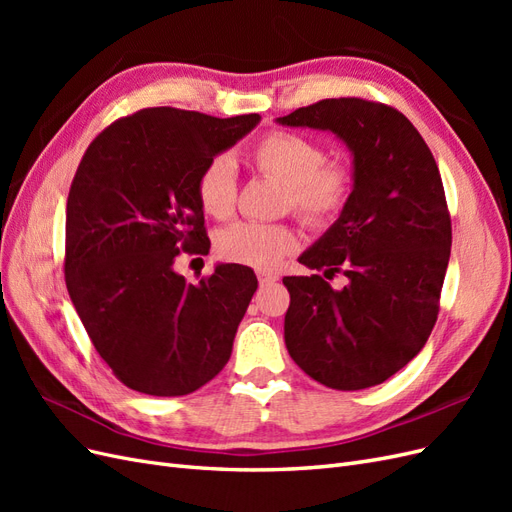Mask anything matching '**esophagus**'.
Segmentation results:
<instances>
[{
  "label": "esophagus",
  "mask_w": 512,
  "mask_h": 512,
  "mask_svg": "<svg viewBox=\"0 0 512 512\" xmlns=\"http://www.w3.org/2000/svg\"><path fill=\"white\" fill-rule=\"evenodd\" d=\"M258 282L260 286H269V284H275L277 280H280V275L273 273V271H258Z\"/></svg>",
  "instance_id": "esophagus-1"
}]
</instances>
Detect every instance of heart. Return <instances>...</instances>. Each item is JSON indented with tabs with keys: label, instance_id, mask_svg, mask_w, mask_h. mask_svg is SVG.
I'll use <instances>...</instances> for the list:
<instances>
[{
	"label": "heart",
	"instance_id": "1",
	"mask_svg": "<svg viewBox=\"0 0 512 512\" xmlns=\"http://www.w3.org/2000/svg\"><path fill=\"white\" fill-rule=\"evenodd\" d=\"M250 158L260 175L284 183L286 211L309 228H329L346 211L354 194V170L344 162H327V149L303 134L271 130L258 138ZM237 168L232 158L215 156L196 181L198 203L215 220H226L237 207ZM299 237L288 224L237 222L224 228L215 247L224 260L254 269H273L297 250Z\"/></svg>",
	"mask_w": 512,
	"mask_h": 512
}]
</instances>
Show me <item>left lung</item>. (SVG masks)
<instances>
[{"mask_svg": "<svg viewBox=\"0 0 512 512\" xmlns=\"http://www.w3.org/2000/svg\"><path fill=\"white\" fill-rule=\"evenodd\" d=\"M277 121L331 130L354 156L346 211L299 258L324 275L284 277L286 348L329 389H369L406 367L438 320L453 241L438 164L410 119L382 102L329 98ZM337 272L349 277L342 291L326 282Z\"/></svg>", "mask_w": 512, "mask_h": 512, "instance_id": "8db88e82", "label": "left lung"}]
</instances>
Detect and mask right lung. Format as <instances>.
I'll return each instance as SVG.
<instances>
[{"mask_svg":"<svg viewBox=\"0 0 512 512\" xmlns=\"http://www.w3.org/2000/svg\"><path fill=\"white\" fill-rule=\"evenodd\" d=\"M260 115L173 106L119 117L89 143L66 207V288L104 363L132 391L179 397L213 380L258 288L243 265L190 284L173 265L207 254L196 181Z\"/></svg>","mask_w":512,"mask_h":512,"instance_id":"right-lung-1","label":"right lung"}]
</instances>
